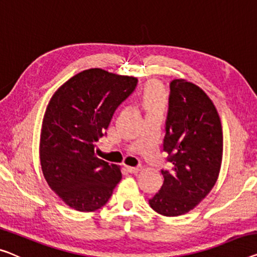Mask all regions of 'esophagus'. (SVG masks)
Here are the masks:
<instances>
[{
    "instance_id": "esophagus-1",
    "label": "esophagus",
    "mask_w": 257,
    "mask_h": 257,
    "mask_svg": "<svg viewBox=\"0 0 257 257\" xmlns=\"http://www.w3.org/2000/svg\"><path fill=\"white\" fill-rule=\"evenodd\" d=\"M127 170L129 173H137V172L141 171V167H133V166H127Z\"/></svg>"
}]
</instances>
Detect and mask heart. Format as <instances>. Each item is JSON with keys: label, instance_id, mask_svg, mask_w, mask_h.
Here are the masks:
<instances>
[{"label": "heart", "instance_id": "obj_1", "mask_svg": "<svg viewBox=\"0 0 257 257\" xmlns=\"http://www.w3.org/2000/svg\"><path fill=\"white\" fill-rule=\"evenodd\" d=\"M141 102L145 109H163L165 104V91L159 83H149L141 95Z\"/></svg>", "mask_w": 257, "mask_h": 257}]
</instances>
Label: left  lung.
<instances>
[{"instance_id": "8db88e82", "label": "left lung", "mask_w": 257, "mask_h": 257, "mask_svg": "<svg viewBox=\"0 0 257 257\" xmlns=\"http://www.w3.org/2000/svg\"><path fill=\"white\" fill-rule=\"evenodd\" d=\"M164 151L172 170H162V188L149 200L163 216L189 212L213 188L223 158V129L204 91L186 79L170 84Z\"/></svg>"}]
</instances>
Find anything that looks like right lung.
<instances>
[{
    "label": "right lung",
    "instance_id": "obj_1",
    "mask_svg": "<svg viewBox=\"0 0 257 257\" xmlns=\"http://www.w3.org/2000/svg\"><path fill=\"white\" fill-rule=\"evenodd\" d=\"M136 85L135 77L87 69L68 79L49 100L40 135L41 170L70 208L100 209L120 182V167L98 158L94 149Z\"/></svg>",
    "mask_w": 257,
    "mask_h": 257
}]
</instances>
